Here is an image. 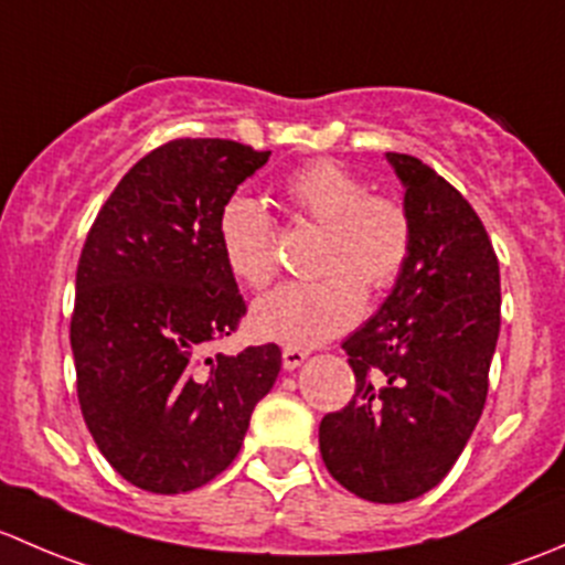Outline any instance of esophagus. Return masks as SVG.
I'll list each match as a JSON object with an SVG mask.
<instances>
[{
    "label": "esophagus",
    "mask_w": 565,
    "mask_h": 565,
    "mask_svg": "<svg viewBox=\"0 0 565 565\" xmlns=\"http://www.w3.org/2000/svg\"><path fill=\"white\" fill-rule=\"evenodd\" d=\"M306 358H309V352L300 350V347H284V350H281V363H284V369H287V372L298 369L300 363L306 361Z\"/></svg>",
    "instance_id": "obj_1"
}]
</instances>
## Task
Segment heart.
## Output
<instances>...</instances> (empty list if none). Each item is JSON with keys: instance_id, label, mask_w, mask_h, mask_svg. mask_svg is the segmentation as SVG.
<instances>
[{"instance_id": "heart-1", "label": "heart", "mask_w": 565, "mask_h": 565, "mask_svg": "<svg viewBox=\"0 0 565 565\" xmlns=\"http://www.w3.org/2000/svg\"><path fill=\"white\" fill-rule=\"evenodd\" d=\"M284 202L298 218L324 226V270L317 281L281 284L250 311L259 339L311 347L341 333L363 309V284L372 292L393 287L413 248V224L396 199L366 193L341 163L311 161L281 185ZM218 246L237 281L262 289L276 278L273 221L256 199L232 196L218 213Z\"/></svg>"}]
</instances>
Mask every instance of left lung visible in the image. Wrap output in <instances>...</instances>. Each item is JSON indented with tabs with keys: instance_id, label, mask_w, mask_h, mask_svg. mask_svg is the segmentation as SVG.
<instances>
[{
	"instance_id": "left-lung-1",
	"label": "left lung",
	"mask_w": 565,
	"mask_h": 565,
	"mask_svg": "<svg viewBox=\"0 0 565 565\" xmlns=\"http://www.w3.org/2000/svg\"><path fill=\"white\" fill-rule=\"evenodd\" d=\"M413 248L383 309L344 341L355 396L319 424L330 476L372 503H407L448 476L489 391L500 265L481 218L424 161L385 152Z\"/></svg>"
}]
</instances>
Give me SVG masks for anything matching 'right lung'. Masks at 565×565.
Returning <instances> with one entry per match:
<instances>
[{
	"label": "right lung",
	"instance_id": "right-lung-1",
	"mask_svg": "<svg viewBox=\"0 0 565 565\" xmlns=\"http://www.w3.org/2000/svg\"><path fill=\"white\" fill-rule=\"evenodd\" d=\"M270 152L174 139L100 207L76 270L71 347L84 424L134 487L180 494L232 465L281 372L276 344L215 352L246 317L218 213Z\"/></svg>",
	"mask_w": 565,
	"mask_h": 565
}]
</instances>
